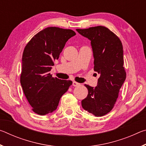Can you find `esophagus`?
I'll use <instances>...</instances> for the list:
<instances>
[{"instance_id":"obj_1","label":"esophagus","mask_w":146,"mask_h":146,"mask_svg":"<svg viewBox=\"0 0 146 146\" xmlns=\"http://www.w3.org/2000/svg\"><path fill=\"white\" fill-rule=\"evenodd\" d=\"M79 85H80V84L75 82V81H73V86H78Z\"/></svg>"}]
</instances>
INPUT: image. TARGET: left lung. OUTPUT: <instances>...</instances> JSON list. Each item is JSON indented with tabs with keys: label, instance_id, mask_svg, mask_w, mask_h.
Instances as JSON below:
<instances>
[{
	"label": "left lung",
	"instance_id": "1",
	"mask_svg": "<svg viewBox=\"0 0 146 146\" xmlns=\"http://www.w3.org/2000/svg\"><path fill=\"white\" fill-rule=\"evenodd\" d=\"M76 30L91 41L94 71L100 75L95 88L84 85L88 90V95L82 100V106L95 117H102L114 107L126 78L123 66L122 44L115 33L104 26Z\"/></svg>",
	"mask_w": 146,
	"mask_h": 146
}]
</instances>
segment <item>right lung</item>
<instances>
[{"label":"right lung","mask_w":146,"mask_h":146,"mask_svg":"<svg viewBox=\"0 0 146 146\" xmlns=\"http://www.w3.org/2000/svg\"><path fill=\"white\" fill-rule=\"evenodd\" d=\"M71 29L49 27L36 34L24 48L21 84L32 110L40 115L57 108L72 81L53 78L49 71L65 44L75 36Z\"/></svg>","instance_id":"1"}]
</instances>
